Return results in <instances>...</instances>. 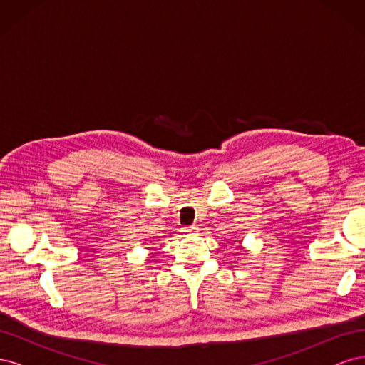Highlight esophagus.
<instances>
[{
	"instance_id": "1",
	"label": "esophagus",
	"mask_w": 365,
	"mask_h": 365,
	"mask_svg": "<svg viewBox=\"0 0 365 365\" xmlns=\"http://www.w3.org/2000/svg\"><path fill=\"white\" fill-rule=\"evenodd\" d=\"M182 233L185 236H195L197 233V228L196 227H184L182 228Z\"/></svg>"
}]
</instances>
